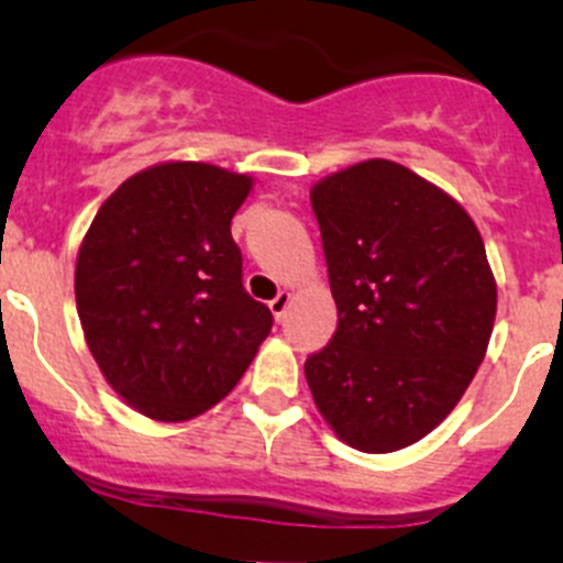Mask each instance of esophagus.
<instances>
[{
    "instance_id": "34e87169",
    "label": "esophagus",
    "mask_w": 563,
    "mask_h": 563,
    "mask_svg": "<svg viewBox=\"0 0 563 563\" xmlns=\"http://www.w3.org/2000/svg\"><path fill=\"white\" fill-rule=\"evenodd\" d=\"M288 305H291V294H288V291H280V294H277V297L272 299V302H269V310H272V316H275V319L280 321L283 316H286Z\"/></svg>"
}]
</instances>
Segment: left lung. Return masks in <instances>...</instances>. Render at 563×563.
I'll return each instance as SVG.
<instances>
[{
  "label": "left lung",
  "mask_w": 563,
  "mask_h": 563,
  "mask_svg": "<svg viewBox=\"0 0 563 563\" xmlns=\"http://www.w3.org/2000/svg\"><path fill=\"white\" fill-rule=\"evenodd\" d=\"M338 330L305 363L327 427L390 454L427 438L465 396L493 335L498 286L465 209L390 159L310 187Z\"/></svg>",
  "instance_id": "8db88e82"
}]
</instances>
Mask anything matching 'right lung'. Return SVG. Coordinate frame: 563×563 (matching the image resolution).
I'll list each match as a JSON object with an SVG mask.
<instances>
[{"label":"right lung","mask_w":563,"mask_h":563,"mask_svg":"<svg viewBox=\"0 0 563 563\" xmlns=\"http://www.w3.org/2000/svg\"><path fill=\"white\" fill-rule=\"evenodd\" d=\"M253 176L162 162L125 178L76 255V310L103 379L162 423L203 415L242 379L272 313L242 286L231 220Z\"/></svg>","instance_id":"1"}]
</instances>
